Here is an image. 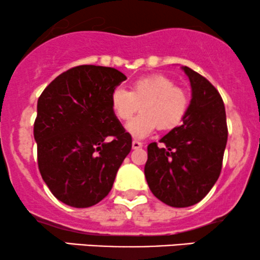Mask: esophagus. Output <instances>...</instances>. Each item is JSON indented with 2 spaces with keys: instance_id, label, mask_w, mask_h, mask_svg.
Segmentation results:
<instances>
[{
  "instance_id": "esophagus-1",
  "label": "esophagus",
  "mask_w": 260,
  "mask_h": 260,
  "mask_svg": "<svg viewBox=\"0 0 260 260\" xmlns=\"http://www.w3.org/2000/svg\"><path fill=\"white\" fill-rule=\"evenodd\" d=\"M142 147H143V143L139 142V140L134 139L133 142H132V148L133 149H139V148H142Z\"/></svg>"
}]
</instances>
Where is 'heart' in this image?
Segmentation results:
<instances>
[{"instance_id": "obj_1", "label": "heart", "mask_w": 260, "mask_h": 260, "mask_svg": "<svg viewBox=\"0 0 260 260\" xmlns=\"http://www.w3.org/2000/svg\"><path fill=\"white\" fill-rule=\"evenodd\" d=\"M190 99L184 89L162 74L143 77L132 84L131 91L116 88L111 94V107L120 121H128L127 131L136 138H145L156 128L170 131L180 126L189 109Z\"/></svg>"}]
</instances>
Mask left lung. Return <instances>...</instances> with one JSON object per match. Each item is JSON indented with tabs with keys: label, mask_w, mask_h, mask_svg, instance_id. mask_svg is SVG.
I'll use <instances>...</instances> for the list:
<instances>
[{
	"label": "left lung",
	"mask_w": 260,
	"mask_h": 260,
	"mask_svg": "<svg viewBox=\"0 0 260 260\" xmlns=\"http://www.w3.org/2000/svg\"><path fill=\"white\" fill-rule=\"evenodd\" d=\"M192 86V100L181 126L148 145L144 174L153 194L170 207L201 202L219 178L228 142L225 105L205 77L182 67Z\"/></svg>",
	"instance_id": "obj_1"
}]
</instances>
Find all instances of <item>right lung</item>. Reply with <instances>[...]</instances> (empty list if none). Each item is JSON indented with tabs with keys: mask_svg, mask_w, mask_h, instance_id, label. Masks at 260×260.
<instances>
[{
	"mask_svg": "<svg viewBox=\"0 0 260 260\" xmlns=\"http://www.w3.org/2000/svg\"><path fill=\"white\" fill-rule=\"evenodd\" d=\"M126 79L111 67L77 66L56 77L39 98V171L64 204L88 208L103 201L129 154L132 137L111 107L112 91Z\"/></svg>",
	"mask_w": 260,
	"mask_h": 260,
	"instance_id": "1",
	"label": "right lung"
}]
</instances>
